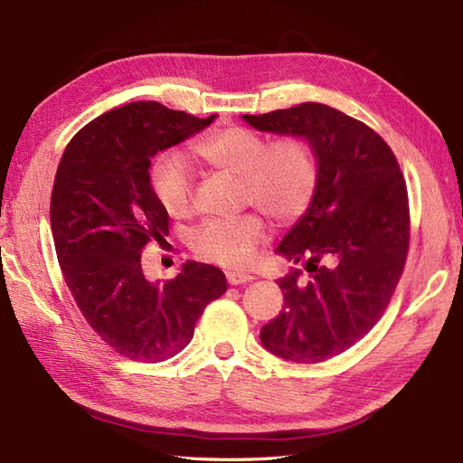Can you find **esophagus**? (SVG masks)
I'll list each match as a JSON object with an SVG mask.
<instances>
[{
    "label": "esophagus",
    "mask_w": 463,
    "mask_h": 463,
    "mask_svg": "<svg viewBox=\"0 0 463 463\" xmlns=\"http://www.w3.org/2000/svg\"><path fill=\"white\" fill-rule=\"evenodd\" d=\"M225 277H228V283L230 285H245V283H251V280H253L251 275L235 273V270H228V273H225Z\"/></svg>",
    "instance_id": "1"
}]
</instances>
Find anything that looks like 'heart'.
Segmentation results:
<instances>
[{"instance_id": "b5f03b06", "label": "heart", "mask_w": 463, "mask_h": 463, "mask_svg": "<svg viewBox=\"0 0 463 463\" xmlns=\"http://www.w3.org/2000/svg\"><path fill=\"white\" fill-rule=\"evenodd\" d=\"M194 155L216 171L240 178L245 206L288 225L312 206L320 184V161L314 145L302 135H283L270 141L247 128H223L200 137ZM151 193L171 218L193 212L194 184L188 166L175 153H165L149 171ZM267 238V225L257 213L230 220H206L190 235L193 251L230 269L250 265Z\"/></svg>"}]
</instances>
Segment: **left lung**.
<instances>
[{
	"label": "left lung",
	"instance_id": "obj_1",
	"mask_svg": "<svg viewBox=\"0 0 463 463\" xmlns=\"http://www.w3.org/2000/svg\"><path fill=\"white\" fill-rule=\"evenodd\" d=\"M243 119L302 135L318 155L317 198L277 247L304 270L279 279L285 307L261 342L288 362L320 364L362 340L389 307L409 255L407 183L387 141L340 109L304 101Z\"/></svg>",
	"mask_w": 463,
	"mask_h": 463
}]
</instances>
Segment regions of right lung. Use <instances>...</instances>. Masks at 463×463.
Returning a JSON list of instances; mask_svg holds the SVG:
<instances>
[{
  "mask_svg": "<svg viewBox=\"0 0 463 463\" xmlns=\"http://www.w3.org/2000/svg\"><path fill=\"white\" fill-rule=\"evenodd\" d=\"M156 101H133L90 121L66 145L51 194V230L64 283L82 317L123 357L156 364L193 340L228 283L218 267L186 261L149 283L141 253L165 241L168 213L151 193V156L208 128Z\"/></svg>",
  "mask_w": 463,
  "mask_h": 463,
  "instance_id": "obj_1",
  "label": "right lung"
}]
</instances>
